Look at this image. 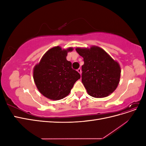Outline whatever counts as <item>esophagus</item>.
I'll list each match as a JSON object with an SVG mask.
<instances>
[{
  "label": "esophagus",
  "instance_id": "esophagus-1",
  "mask_svg": "<svg viewBox=\"0 0 146 146\" xmlns=\"http://www.w3.org/2000/svg\"><path fill=\"white\" fill-rule=\"evenodd\" d=\"M77 71H78V72L79 74H82V70H81V69H80V68L78 69H77Z\"/></svg>",
  "mask_w": 146,
  "mask_h": 146
}]
</instances>
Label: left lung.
<instances>
[{"mask_svg":"<svg viewBox=\"0 0 146 146\" xmlns=\"http://www.w3.org/2000/svg\"><path fill=\"white\" fill-rule=\"evenodd\" d=\"M83 58L82 82L90 96L105 98L116 89L120 81V65L102 48L92 46L90 48H76Z\"/></svg>","mask_w":146,"mask_h":146,"instance_id":"obj_1","label":"left lung"}]
</instances>
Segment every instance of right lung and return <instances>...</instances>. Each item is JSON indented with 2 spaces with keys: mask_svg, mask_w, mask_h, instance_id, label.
I'll return each mask as SVG.
<instances>
[{
  "mask_svg": "<svg viewBox=\"0 0 146 146\" xmlns=\"http://www.w3.org/2000/svg\"><path fill=\"white\" fill-rule=\"evenodd\" d=\"M72 47L62 49L60 46L51 48L43 55L33 69V79L38 90L50 100L62 99L70 92L80 75L72 68L66 60Z\"/></svg>",
  "mask_w": 146,
  "mask_h": 146,
  "instance_id": "1",
  "label": "right lung"
}]
</instances>
